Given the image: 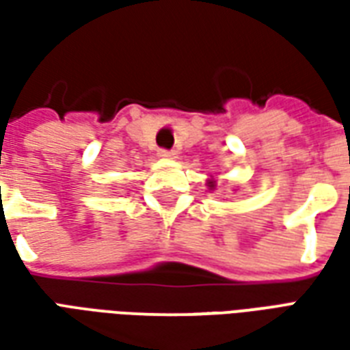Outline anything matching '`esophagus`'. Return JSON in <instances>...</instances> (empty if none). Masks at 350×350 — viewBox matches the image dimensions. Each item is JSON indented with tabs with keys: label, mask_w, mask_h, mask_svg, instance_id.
<instances>
[{
	"label": "esophagus",
	"mask_w": 350,
	"mask_h": 350,
	"mask_svg": "<svg viewBox=\"0 0 350 350\" xmlns=\"http://www.w3.org/2000/svg\"><path fill=\"white\" fill-rule=\"evenodd\" d=\"M157 155H159L161 159H174L176 152L174 150H159V152H157Z\"/></svg>",
	"instance_id": "obj_1"
}]
</instances>
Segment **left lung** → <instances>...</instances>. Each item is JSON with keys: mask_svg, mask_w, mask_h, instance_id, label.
<instances>
[{"mask_svg": "<svg viewBox=\"0 0 350 350\" xmlns=\"http://www.w3.org/2000/svg\"><path fill=\"white\" fill-rule=\"evenodd\" d=\"M208 187H210V189H213V187H215V182H212V180H210V182H208Z\"/></svg>", "mask_w": 350, "mask_h": 350, "instance_id": "left-lung-1", "label": "left lung"}]
</instances>
